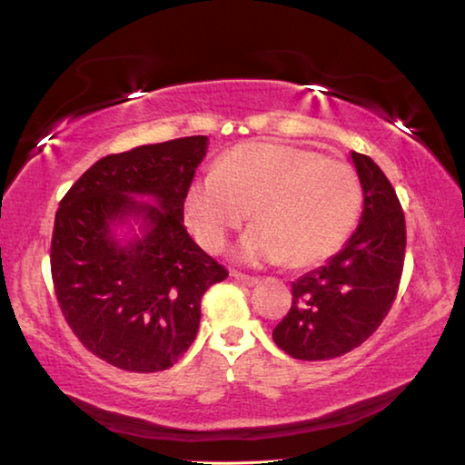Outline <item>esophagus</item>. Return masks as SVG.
I'll return each instance as SVG.
<instances>
[{
  "label": "esophagus",
  "instance_id": "34e87169",
  "mask_svg": "<svg viewBox=\"0 0 465 465\" xmlns=\"http://www.w3.org/2000/svg\"><path fill=\"white\" fill-rule=\"evenodd\" d=\"M232 277L238 281V282H242V285H246V287H254V285H258V279L256 277H250V274H242V272H232Z\"/></svg>",
  "mask_w": 465,
  "mask_h": 465
}]
</instances>
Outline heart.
Listing matches in <instances>:
<instances>
[{
  "label": "heart",
  "mask_w": 465,
  "mask_h": 465,
  "mask_svg": "<svg viewBox=\"0 0 465 465\" xmlns=\"http://www.w3.org/2000/svg\"><path fill=\"white\" fill-rule=\"evenodd\" d=\"M363 207L349 163L282 143H242L219 157L213 174L186 188L184 217L203 248L217 252L246 222L240 261L312 266L342 246Z\"/></svg>",
  "instance_id": "1"
}]
</instances>
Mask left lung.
Here are the masks:
<instances>
[{
	"instance_id": "1",
	"label": "left lung",
	"mask_w": 465,
	"mask_h": 465,
	"mask_svg": "<svg viewBox=\"0 0 465 465\" xmlns=\"http://www.w3.org/2000/svg\"><path fill=\"white\" fill-rule=\"evenodd\" d=\"M363 213L344 248L291 285L293 305L272 341L293 359L328 361L357 349L388 316L404 266L406 223L396 191L369 155L351 152Z\"/></svg>"
}]
</instances>
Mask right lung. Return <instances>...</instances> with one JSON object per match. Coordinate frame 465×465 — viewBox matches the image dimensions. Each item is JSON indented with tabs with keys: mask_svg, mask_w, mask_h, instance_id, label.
Listing matches in <instances>:
<instances>
[{
	"mask_svg": "<svg viewBox=\"0 0 465 465\" xmlns=\"http://www.w3.org/2000/svg\"><path fill=\"white\" fill-rule=\"evenodd\" d=\"M207 145L196 135L106 155L59 203V308L85 349L124 371L174 365L199 332L204 291L227 277L184 227L186 188ZM124 224L138 232L119 236Z\"/></svg>",
	"mask_w": 465,
	"mask_h": 465,
	"instance_id": "right-lung-1",
	"label": "right lung"
}]
</instances>
